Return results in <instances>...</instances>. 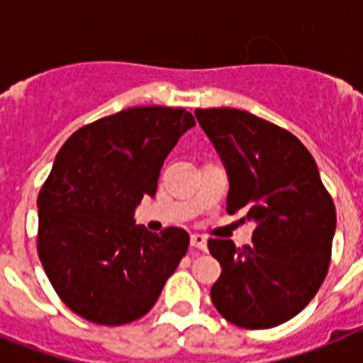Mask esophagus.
<instances>
[{
    "mask_svg": "<svg viewBox=\"0 0 363 363\" xmlns=\"http://www.w3.org/2000/svg\"><path fill=\"white\" fill-rule=\"evenodd\" d=\"M191 245L200 251H207V238L201 234H191Z\"/></svg>",
    "mask_w": 363,
    "mask_h": 363,
    "instance_id": "1",
    "label": "esophagus"
}]
</instances>
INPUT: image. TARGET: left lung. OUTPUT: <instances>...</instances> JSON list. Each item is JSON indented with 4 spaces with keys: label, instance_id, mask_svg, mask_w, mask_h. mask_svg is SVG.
<instances>
[{
    "label": "left lung",
    "instance_id": "8db88e82",
    "mask_svg": "<svg viewBox=\"0 0 363 363\" xmlns=\"http://www.w3.org/2000/svg\"><path fill=\"white\" fill-rule=\"evenodd\" d=\"M229 178L227 213L252 221L251 245L211 238L221 274L218 313L245 329L294 318L318 293L331 262L336 211L318 167L289 130L238 108H196Z\"/></svg>",
    "mask_w": 363,
    "mask_h": 363
}]
</instances>
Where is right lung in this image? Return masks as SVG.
<instances>
[{"mask_svg": "<svg viewBox=\"0 0 363 363\" xmlns=\"http://www.w3.org/2000/svg\"><path fill=\"white\" fill-rule=\"evenodd\" d=\"M194 125L185 108H127L76 130L57 152L38 196V255L82 318H142L187 252L184 229L150 233L134 209L156 194L163 162Z\"/></svg>", "mask_w": 363, "mask_h": 363, "instance_id": "1", "label": "right lung"}]
</instances>
